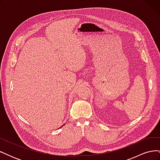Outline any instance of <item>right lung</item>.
<instances>
[{
	"instance_id": "1",
	"label": "right lung",
	"mask_w": 160,
	"mask_h": 160,
	"mask_svg": "<svg viewBox=\"0 0 160 160\" xmlns=\"http://www.w3.org/2000/svg\"><path fill=\"white\" fill-rule=\"evenodd\" d=\"M64 125H65V124H64Z\"/></svg>"
}]
</instances>
